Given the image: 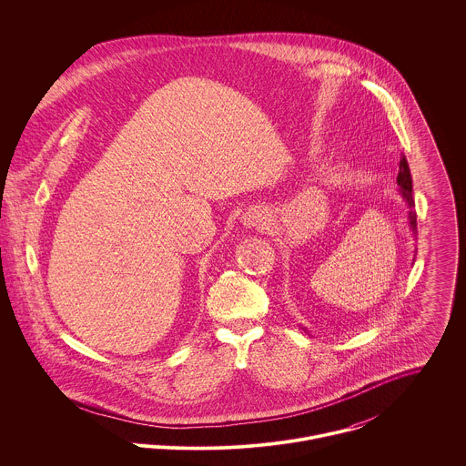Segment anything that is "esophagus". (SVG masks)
I'll return each instance as SVG.
<instances>
[{
    "instance_id": "34e87169",
    "label": "esophagus",
    "mask_w": 466,
    "mask_h": 466,
    "mask_svg": "<svg viewBox=\"0 0 466 466\" xmlns=\"http://www.w3.org/2000/svg\"><path fill=\"white\" fill-rule=\"evenodd\" d=\"M266 220V211L262 208H251L246 215H244V224L246 226H260Z\"/></svg>"
}]
</instances>
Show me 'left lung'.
I'll return each mask as SVG.
<instances>
[{
	"label": "left lung",
	"instance_id": "obj_1",
	"mask_svg": "<svg viewBox=\"0 0 466 466\" xmlns=\"http://www.w3.org/2000/svg\"><path fill=\"white\" fill-rule=\"evenodd\" d=\"M397 183H399L400 192H401L403 199L407 200V204H409V208H410V211H409V224H410V229L416 233V211L412 209V208H414V199H412V179H410V170H409V165H407L405 156L400 157Z\"/></svg>",
	"mask_w": 466,
	"mask_h": 466
}]
</instances>
